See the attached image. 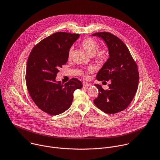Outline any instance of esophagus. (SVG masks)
Wrapping results in <instances>:
<instances>
[{
	"instance_id": "esophagus-1",
	"label": "esophagus",
	"mask_w": 160,
	"mask_h": 160,
	"mask_svg": "<svg viewBox=\"0 0 160 160\" xmlns=\"http://www.w3.org/2000/svg\"><path fill=\"white\" fill-rule=\"evenodd\" d=\"M82 85L84 87H86V86H91V84L90 83H88L87 82H82Z\"/></svg>"
}]
</instances>
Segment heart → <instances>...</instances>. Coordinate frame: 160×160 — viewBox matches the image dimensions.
I'll return each instance as SVG.
<instances>
[{
	"label": "heart",
	"instance_id": "b5f03b06",
	"mask_svg": "<svg viewBox=\"0 0 160 160\" xmlns=\"http://www.w3.org/2000/svg\"><path fill=\"white\" fill-rule=\"evenodd\" d=\"M82 48L86 51V52L91 56H94L96 61L98 62H103L107 60L108 57V51L106 48H99L98 43L91 38H87L82 40L81 43ZM72 48H71L68 52V58H71L72 55ZM92 71V68H89L87 71L83 72V76L85 78H88V74Z\"/></svg>",
	"mask_w": 160,
	"mask_h": 160
}]
</instances>
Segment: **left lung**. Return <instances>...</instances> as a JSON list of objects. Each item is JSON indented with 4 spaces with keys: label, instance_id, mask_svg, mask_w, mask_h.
I'll return each mask as SVG.
<instances>
[{
    "label": "left lung",
    "instance_id": "left-lung-1",
    "mask_svg": "<svg viewBox=\"0 0 160 160\" xmlns=\"http://www.w3.org/2000/svg\"><path fill=\"white\" fill-rule=\"evenodd\" d=\"M92 35L102 38L109 51V58L98 71L97 79L111 81L108 89L95 84L99 92L94 103L106 113H117L130 105L137 92L139 78L138 65L128 48L115 35L105 31Z\"/></svg>",
    "mask_w": 160,
    "mask_h": 160
}]
</instances>
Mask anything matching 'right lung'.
<instances>
[{
    "instance_id": "1",
    "label": "right lung",
    "mask_w": 160,
    "mask_h": 160,
    "mask_svg": "<svg viewBox=\"0 0 160 160\" xmlns=\"http://www.w3.org/2000/svg\"><path fill=\"white\" fill-rule=\"evenodd\" d=\"M79 34L57 32L32 49L28 58L26 83L31 99L44 112L57 115L72 105L73 93L82 87L77 78L63 84L56 81L59 69L66 64L68 52Z\"/></svg>"
}]
</instances>
